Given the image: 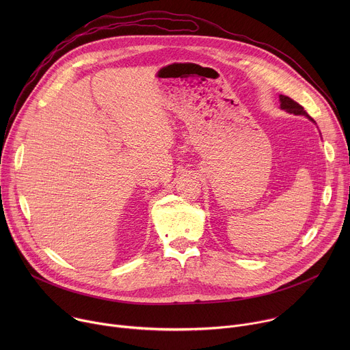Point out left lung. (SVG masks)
Here are the masks:
<instances>
[{
    "instance_id": "8db88e82",
    "label": "left lung",
    "mask_w": 350,
    "mask_h": 350,
    "mask_svg": "<svg viewBox=\"0 0 350 350\" xmlns=\"http://www.w3.org/2000/svg\"><path fill=\"white\" fill-rule=\"evenodd\" d=\"M280 107H281V109H284V111H286V112H289V113H293V115H304V116H306L309 120H312L313 123H316V122L308 115V112L304 109V107H301L297 103H295L292 98H289V96H286V95H280Z\"/></svg>"
}]
</instances>
